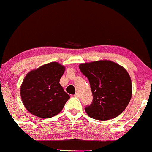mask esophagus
<instances>
[{"label":"esophagus","instance_id":"1","mask_svg":"<svg viewBox=\"0 0 152 152\" xmlns=\"http://www.w3.org/2000/svg\"><path fill=\"white\" fill-rule=\"evenodd\" d=\"M75 97H80V94L78 92H77L75 94Z\"/></svg>","mask_w":152,"mask_h":152}]
</instances>
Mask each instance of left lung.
Segmentation results:
<instances>
[{"instance_id":"obj_1","label":"left lung","mask_w":152,"mask_h":152,"mask_svg":"<svg viewBox=\"0 0 152 152\" xmlns=\"http://www.w3.org/2000/svg\"><path fill=\"white\" fill-rule=\"evenodd\" d=\"M79 69L89 81L93 101L85 108L90 118L107 121L121 115L132 95L131 77L126 69L109 60L84 63Z\"/></svg>"}]
</instances>
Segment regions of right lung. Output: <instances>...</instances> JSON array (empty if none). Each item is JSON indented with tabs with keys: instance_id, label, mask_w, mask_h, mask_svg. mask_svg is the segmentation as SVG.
<instances>
[{
	"instance_id": "obj_1",
	"label": "right lung",
	"mask_w": 152,
	"mask_h": 152,
	"mask_svg": "<svg viewBox=\"0 0 152 152\" xmlns=\"http://www.w3.org/2000/svg\"><path fill=\"white\" fill-rule=\"evenodd\" d=\"M65 66L51 62L27 73L20 86V97L31 115L50 118L62 111L69 95L59 83Z\"/></svg>"
}]
</instances>
